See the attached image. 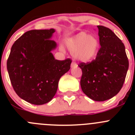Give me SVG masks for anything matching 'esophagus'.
<instances>
[{
    "instance_id": "esophagus-1",
    "label": "esophagus",
    "mask_w": 135,
    "mask_h": 135,
    "mask_svg": "<svg viewBox=\"0 0 135 135\" xmlns=\"http://www.w3.org/2000/svg\"><path fill=\"white\" fill-rule=\"evenodd\" d=\"M78 66V65H77V64L76 63V62H72V64H71V68H76Z\"/></svg>"
}]
</instances>
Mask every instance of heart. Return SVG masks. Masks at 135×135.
<instances>
[{
  "mask_svg": "<svg viewBox=\"0 0 135 135\" xmlns=\"http://www.w3.org/2000/svg\"><path fill=\"white\" fill-rule=\"evenodd\" d=\"M66 46L74 58L81 62H89L95 59L99 51L100 43L95 35L80 32L66 40Z\"/></svg>",
  "mask_w": 135,
  "mask_h": 135,
  "instance_id": "b5f03b06",
  "label": "heart"
}]
</instances>
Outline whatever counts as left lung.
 <instances>
[{"instance_id":"left-lung-1","label":"left lung","mask_w":135,"mask_h":135,"mask_svg":"<svg viewBox=\"0 0 135 135\" xmlns=\"http://www.w3.org/2000/svg\"><path fill=\"white\" fill-rule=\"evenodd\" d=\"M101 47L90 63H80V85L83 92L95 101H104L122 89L129 69L126 47L110 28L97 26Z\"/></svg>"}]
</instances>
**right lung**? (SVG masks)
Listing matches in <instances>:
<instances>
[{"mask_svg":"<svg viewBox=\"0 0 135 135\" xmlns=\"http://www.w3.org/2000/svg\"><path fill=\"white\" fill-rule=\"evenodd\" d=\"M54 28L31 30L12 46L7 70L13 89L25 101L35 105L50 102L56 93L59 79L70 69L72 61L55 59L57 47L51 40Z\"/></svg>","mask_w":135,"mask_h":135,"instance_id":"1","label":"right lung"}]
</instances>
